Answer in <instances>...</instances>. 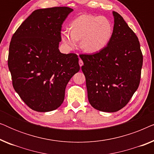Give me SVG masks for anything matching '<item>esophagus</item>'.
I'll use <instances>...</instances> for the list:
<instances>
[{"instance_id":"34e87169","label":"esophagus","mask_w":154,"mask_h":154,"mask_svg":"<svg viewBox=\"0 0 154 154\" xmlns=\"http://www.w3.org/2000/svg\"><path fill=\"white\" fill-rule=\"evenodd\" d=\"M79 65H80V66H81V67L83 65V61H82L81 59H80V60H79Z\"/></svg>"}]
</instances>
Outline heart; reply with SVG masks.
<instances>
[{
	"mask_svg": "<svg viewBox=\"0 0 154 154\" xmlns=\"http://www.w3.org/2000/svg\"><path fill=\"white\" fill-rule=\"evenodd\" d=\"M69 29L61 33V40L65 47L73 50L77 41L81 40L82 50L88 53H96L107 45L112 37L113 28L108 19L102 16L82 14L69 24Z\"/></svg>",
	"mask_w": 154,
	"mask_h": 154,
	"instance_id": "1",
	"label": "heart"
}]
</instances>
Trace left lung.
<instances>
[{
  "label": "left lung",
  "mask_w": 154,
  "mask_h": 154,
  "mask_svg": "<svg viewBox=\"0 0 154 154\" xmlns=\"http://www.w3.org/2000/svg\"><path fill=\"white\" fill-rule=\"evenodd\" d=\"M113 14V35L106 47L80 54L90 104L104 112H116L129 102L140 85L143 64L137 36L118 12Z\"/></svg>",
  "instance_id": "left-lung-1"
}]
</instances>
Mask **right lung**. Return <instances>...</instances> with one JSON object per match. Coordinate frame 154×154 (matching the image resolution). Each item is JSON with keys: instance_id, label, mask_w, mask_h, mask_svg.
I'll list each match as a JSON object with an SVG mask.
<instances>
[{"instance_id": "obj_1", "label": "right lung", "mask_w": 154, "mask_h": 154, "mask_svg": "<svg viewBox=\"0 0 154 154\" xmlns=\"http://www.w3.org/2000/svg\"><path fill=\"white\" fill-rule=\"evenodd\" d=\"M73 9L54 7L33 11L12 35L8 64L12 85L33 110H55L67 83L79 72V57L59 50L62 25Z\"/></svg>"}]
</instances>
